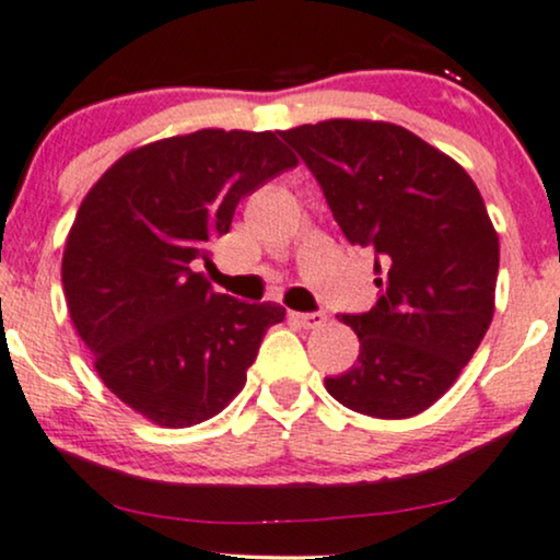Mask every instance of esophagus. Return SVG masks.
Listing matches in <instances>:
<instances>
[{"mask_svg":"<svg viewBox=\"0 0 560 560\" xmlns=\"http://www.w3.org/2000/svg\"><path fill=\"white\" fill-rule=\"evenodd\" d=\"M291 319H293L295 324H301V327L314 329V327H322V324L327 322V316H324L322 312H306V314H301V312H291Z\"/></svg>","mask_w":560,"mask_h":560,"instance_id":"34e87169","label":"esophagus"}]
</instances>
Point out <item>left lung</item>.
I'll return each instance as SVG.
<instances>
[{"mask_svg":"<svg viewBox=\"0 0 560 560\" xmlns=\"http://www.w3.org/2000/svg\"><path fill=\"white\" fill-rule=\"evenodd\" d=\"M280 137L382 275L376 306L342 314L361 342L358 363L324 386L363 416H418L457 382L493 319L499 236L478 186L397 124L329 119Z\"/></svg>","mask_w":560,"mask_h":560,"instance_id":"obj_1","label":"left lung"}]
</instances>
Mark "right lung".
I'll return each instance as SVG.
<instances>
[{
	"instance_id": "1",
	"label": "right lung",
	"mask_w": 560,
	"mask_h": 560,
	"mask_svg": "<svg viewBox=\"0 0 560 560\" xmlns=\"http://www.w3.org/2000/svg\"><path fill=\"white\" fill-rule=\"evenodd\" d=\"M299 163L272 132L199 129L119 158L82 199L61 285L103 384L165 428L218 416L244 389L278 303L197 272L241 199Z\"/></svg>"
}]
</instances>
